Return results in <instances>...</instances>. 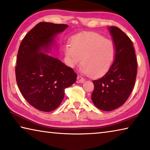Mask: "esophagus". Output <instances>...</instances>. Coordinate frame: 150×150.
Instances as JSON below:
<instances>
[{"label": "esophagus", "instance_id": "1", "mask_svg": "<svg viewBox=\"0 0 150 150\" xmlns=\"http://www.w3.org/2000/svg\"><path fill=\"white\" fill-rule=\"evenodd\" d=\"M77 82L78 83H83V82H84L85 81V79H84L83 77H82L81 76H80V75H78L77 76Z\"/></svg>", "mask_w": 150, "mask_h": 150}]
</instances>
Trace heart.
Returning a JSON list of instances; mask_svg holds the SVG:
<instances>
[{
  "label": "heart",
  "mask_w": 150,
  "mask_h": 150,
  "mask_svg": "<svg viewBox=\"0 0 150 150\" xmlns=\"http://www.w3.org/2000/svg\"><path fill=\"white\" fill-rule=\"evenodd\" d=\"M65 53L71 67L81 62L83 58L82 72L97 77L105 74L112 65L115 47L111 40L90 33L75 37L72 45H66Z\"/></svg>",
  "instance_id": "b5f03b06"
}]
</instances>
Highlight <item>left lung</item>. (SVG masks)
<instances>
[{
	"label": "left lung",
	"mask_w": 150,
	"mask_h": 150,
	"mask_svg": "<svg viewBox=\"0 0 150 150\" xmlns=\"http://www.w3.org/2000/svg\"><path fill=\"white\" fill-rule=\"evenodd\" d=\"M115 47L112 65L103 77L93 81L94 91L93 103L97 108L110 111L120 108L125 101L134 87L137 63L131 39L120 28H108Z\"/></svg>",
	"instance_id": "1"
}]
</instances>
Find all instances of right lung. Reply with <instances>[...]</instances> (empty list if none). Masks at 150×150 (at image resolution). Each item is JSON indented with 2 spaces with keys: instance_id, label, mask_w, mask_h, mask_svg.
Instances as JSON below:
<instances>
[{
  "instance_id": "add662e5",
  "label": "right lung",
  "mask_w": 150,
  "mask_h": 150,
  "mask_svg": "<svg viewBox=\"0 0 150 150\" xmlns=\"http://www.w3.org/2000/svg\"><path fill=\"white\" fill-rule=\"evenodd\" d=\"M68 25L41 22L24 37L15 67L16 80L23 96L40 111L49 112L60 105L65 89L75 83L77 74L72 68L48 53L56 35Z\"/></svg>"
}]
</instances>
